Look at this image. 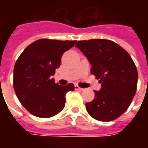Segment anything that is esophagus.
I'll return each mask as SVG.
<instances>
[{
	"label": "esophagus",
	"instance_id": "esophagus-1",
	"mask_svg": "<svg viewBox=\"0 0 148 148\" xmlns=\"http://www.w3.org/2000/svg\"><path fill=\"white\" fill-rule=\"evenodd\" d=\"M74 89L76 90H78V91H83L84 89L82 88H80V87L78 86H74Z\"/></svg>",
	"mask_w": 148,
	"mask_h": 148
}]
</instances>
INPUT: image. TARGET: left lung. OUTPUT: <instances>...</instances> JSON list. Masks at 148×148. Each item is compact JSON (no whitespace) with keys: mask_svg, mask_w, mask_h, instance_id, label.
<instances>
[{"mask_svg":"<svg viewBox=\"0 0 148 148\" xmlns=\"http://www.w3.org/2000/svg\"><path fill=\"white\" fill-rule=\"evenodd\" d=\"M75 47L101 83L99 91L94 90L95 98L86 104L88 113L97 121H113L127 110L136 92L138 73L133 60L124 48L108 39L78 41Z\"/></svg>","mask_w":148,"mask_h":148,"instance_id":"obj_1","label":"left lung"}]
</instances>
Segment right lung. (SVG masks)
Here are the masks:
<instances>
[{"instance_id": "1", "label": "right lung", "mask_w": 148, "mask_h": 148, "mask_svg": "<svg viewBox=\"0 0 148 148\" xmlns=\"http://www.w3.org/2000/svg\"><path fill=\"white\" fill-rule=\"evenodd\" d=\"M76 41L42 39L24 49L18 58L13 71V87L25 109L41 118L51 117L61 112L66 103V94L74 86L55 84L51 78L60 66L65 51Z\"/></svg>"}]
</instances>
